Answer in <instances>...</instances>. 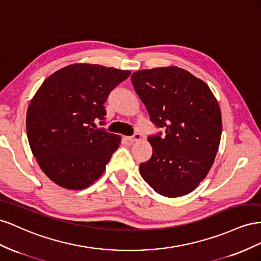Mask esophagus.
<instances>
[{
  "label": "esophagus",
  "mask_w": 261,
  "mask_h": 261,
  "mask_svg": "<svg viewBox=\"0 0 261 261\" xmlns=\"http://www.w3.org/2000/svg\"><path fill=\"white\" fill-rule=\"evenodd\" d=\"M141 139H142V136H141L140 133H135V136H133V137L126 138V140L130 141V142H136V141H140Z\"/></svg>",
  "instance_id": "esophagus-1"
}]
</instances>
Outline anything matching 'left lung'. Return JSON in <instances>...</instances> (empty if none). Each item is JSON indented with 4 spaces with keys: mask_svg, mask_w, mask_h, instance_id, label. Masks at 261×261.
Returning <instances> with one entry per match:
<instances>
[{
    "mask_svg": "<svg viewBox=\"0 0 261 261\" xmlns=\"http://www.w3.org/2000/svg\"><path fill=\"white\" fill-rule=\"evenodd\" d=\"M131 80L151 121L166 133L147 138L153 154L140 174L164 197L188 195L210 172L219 150V102L202 80L174 65L137 71Z\"/></svg>",
    "mask_w": 261,
    "mask_h": 261,
    "instance_id": "left-lung-1",
    "label": "left lung"
}]
</instances>
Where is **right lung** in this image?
<instances>
[{
	"mask_svg": "<svg viewBox=\"0 0 261 261\" xmlns=\"http://www.w3.org/2000/svg\"><path fill=\"white\" fill-rule=\"evenodd\" d=\"M128 70L74 63L44 80L29 103L27 138L42 172L65 189L89 187L103 174L121 137L91 128L103 120L109 93Z\"/></svg>",
	"mask_w": 261,
	"mask_h": 261,
	"instance_id": "1",
	"label": "right lung"
}]
</instances>
